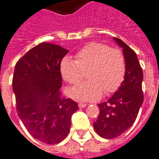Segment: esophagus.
<instances>
[{
	"label": "esophagus",
	"instance_id": "esophagus-1",
	"mask_svg": "<svg viewBox=\"0 0 159 159\" xmlns=\"http://www.w3.org/2000/svg\"><path fill=\"white\" fill-rule=\"evenodd\" d=\"M87 104L88 103H78V106H79V108H84V107L87 106Z\"/></svg>",
	"mask_w": 159,
	"mask_h": 159
}]
</instances>
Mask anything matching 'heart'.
Returning <instances> with one entry per match:
<instances>
[{
    "mask_svg": "<svg viewBox=\"0 0 159 159\" xmlns=\"http://www.w3.org/2000/svg\"><path fill=\"white\" fill-rule=\"evenodd\" d=\"M125 60L117 48L106 44L90 43L80 50L76 60L65 56L60 64L62 78L70 84H77L86 70L88 79L69 89L68 95L76 100H92L104 93L116 91L125 75Z\"/></svg>",
    "mask_w": 159,
    "mask_h": 159,
    "instance_id": "b5f03b06",
    "label": "heart"
}]
</instances>
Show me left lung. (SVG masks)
I'll list each match as a JSON object with an SVG mask.
<instances>
[{
    "label": "left lung",
    "instance_id": "obj_1",
    "mask_svg": "<svg viewBox=\"0 0 159 159\" xmlns=\"http://www.w3.org/2000/svg\"><path fill=\"white\" fill-rule=\"evenodd\" d=\"M114 39L123 49L126 70L118 90L107 102L98 104L99 115L93 127L105 139L120 136L133 125L144 98L142 87L143 72L136 54L121 39Z\"/></svg>",
    "mask_w": 159,
    "mask_h": 159
}]
</instances>
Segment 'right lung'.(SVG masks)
Instances as JSON below:
<instances>
[{
    "mask_svg": "<svg viewBox=\"0 0 159 159\" xmlns=\"http://www.w3.org/2000/svg\"><path fill=\"white\" fill-rule=\"evenodd\" d=\"M69 52L54 43L38 44L16 64L12 89L17 115L35 139L56 144L70 131L71 116L78 104L62 97L60 64Z\"/></svg>",
    "mask_w": 159,
    "mask_h": 159,
    "instance_id": "1",
    "label": "right lung"
}]
</instances>
